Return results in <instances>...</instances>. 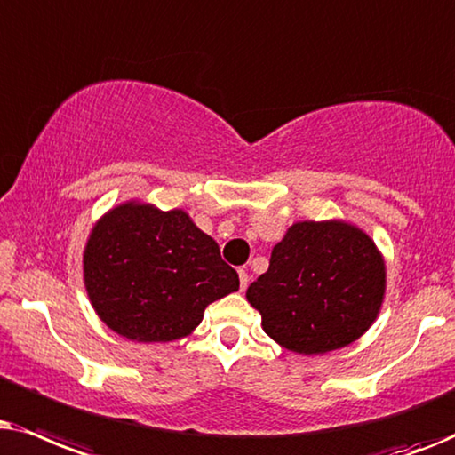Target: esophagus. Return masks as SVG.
Masks as SVG:
<instances>
[{
	"mask_svg": "<svg viewBox=\"0 0 455 455\" xmlns=\"http://www.w3.org/2000/svg\"><path fill=\"white\" fill-rule=\"evenodd\" d=\"M239 281H241V291H245L247 284H250V275H247L245 268L239 270Z\"/></svg>",
	"mask_w": 455,
	"mask_h": 455,
	"instance_id": "obj_1",
	"label": "esophagus"
}]
</instances>
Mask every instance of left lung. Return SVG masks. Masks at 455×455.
Listing matches in <instances>:
<instances>
[{"mask_svg": "<svg viewBox=\"0 0 455 455\" xmlns=\"http://www.w3.org/2000/svg\"><path fill=\"white\" fill-rule=\"evenodd\" d=\"M385 258L347 220L293 222L245 298L266 335L293 354H326L358 341L385 299Z\"/></svg>", "mask_w": 455, "mask_h": 455, "instance_id": "1", "label": "left lung"}]
</instances>
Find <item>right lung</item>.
I'll use <instances>...</instances> for the list:
<instances>
[{
	"mask_svg": "<svg viewBox=\"0 0 455 455\" xmlns=\"http://www.w3.org/2000/svg\"><path fill=\"white\" fill-rule=\"evenodd\" d=\"M83 281L101 323L139 343L191 335L212 301L239 289L220 247L185 210L139 199L114 205L93 224Z\"/></svg>",
	"mask_w": 455,
	"mask_h": 455,
	"instance_id": "right-lung-1",
	"label": "right lung"
}]
</instances>
